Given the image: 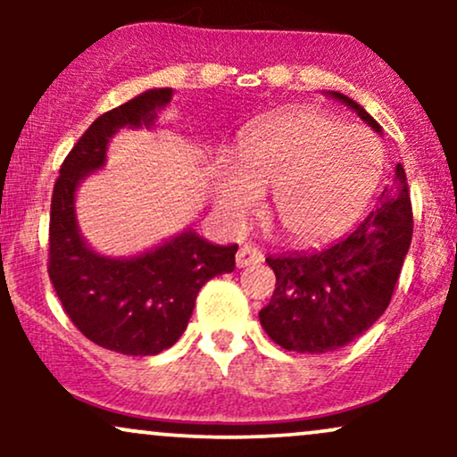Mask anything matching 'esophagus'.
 Here are the masks:
<instances>
[{"label":"esophagus","instance_id":"34e87169","mask_svg":"<svg viewBox=\"0 0 457 457\" xmlns=\"http://www.w3.org/2000/svg\"><path fill=\"white\" fill-rule=\"evenodd\" d=\"M262 260H264V255H262V251L253 245H243L238 249V253H236V266H238V269H245V266L251 264H260Z\"/></svg>","mask_w":457,"mask_h":457}]
</instances>
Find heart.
I'll return each instance as SVG.
<instances>
[{"instance_id":"heart-1","label":"heart","mask_w":457,"mask_h":457,"mask_svg":"<svg viewBox=\"0 0 457 457\" xmlns=\"http://www.w3.org/2000/svg\"><path fill=\"white\" fill-rule=\"evenodd\" d=\"M238 170L225 167L217 202L229 223L260 211L272 191V214L287 238L316 243L350 228L380 185L385 156L370 130L295 109L262 120L238 144Z\"/></svg>"}]
</instances>
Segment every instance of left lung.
Segmentation results:
<instances>
[{"label":"left lung","instance_id":"1","mask_svg":"<svg viewBox=\"0 0 457 457\" xmlns=\"http://www.w3.org/2000/svg\"><path fill=\"white\" fill-rule=\"evenodd\" d=\"M330 96L354 109L371 129L380 124L344 94ZM412 240V206L406 171L395 180L354 232L327 249L266 258L277 283L260 322L281 348L322 354L344 348L365 333L389 307Z\"/></svg>","mask_w":457,"mask_h":457}]
</instances>
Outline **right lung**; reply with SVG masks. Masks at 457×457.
Instances as JSON below:
<instances>
[{
    "instance_id": "add662e5",
    "label": "right lung",
    "mask_w": 457,
    "mask_h": 457,
    "mask_svg": "<svg viewBox=\"0 0 457 457\" xmlns=\"http://www.w3.org/2000/svg\"><path fill=\"white\" fill-rule=\"evenodd\" d=\"M170 87L148 90L98 115L62 162L49 221V270L55 295L71 322L94 344L130 356L171 348L185 333L195 298L212 277L232 272L238 245L206 243L185 232L130 260L94 253L75 219L77 185L104 165L109 139L122 127H154Z\"/></svg>"
}]
</instances>
